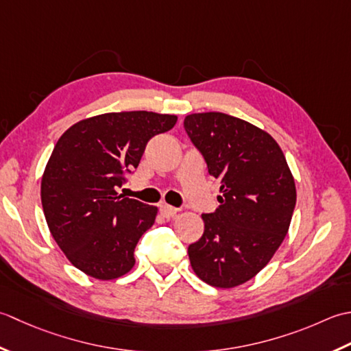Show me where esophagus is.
Instances as JSON below:
<instances>
[{
	"mask_svg": "<svg viewBox=\"0 0 351 351\" xmlns=\"http://www.w3.org/2000/svg\"><path fill=\"white\" fill-rule=\"evenodd\" d=\"M160 213L165 218H174L177 213H178V209H176V207H173V206H169V204H162L160 206Z\"/></svg>",
	"mask_w": 351,
	"mask_h": 351,
	"instance_id": "esophagus-1",
	"label": "esophagus"
}]
</instances>
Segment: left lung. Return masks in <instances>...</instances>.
I'll return each instance as SVG.
<instances>
[{
  "label": "left lung",
  "mask_w": 351,
  "mask_h": 351,
  "mask_svg": "<svg viewBox=\"0 0 351 351\" xmlns=\"http://www.w3.org/2000/svg\"><path fill=\"white\" fill-rule=\"evenodd\" d=\"M191 141L221 183L217 212L188 248L191 267L207 285L234 288L261 273L280 247L294 213V176L282 148L262 128L219 112L184 118Z\"/></svg>",
  "instance_id": "8db88e82"
}]
</instances>
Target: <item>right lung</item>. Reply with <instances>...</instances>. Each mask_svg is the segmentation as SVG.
<instances>
[{"mask_svg":"<svg viewBox=\"0 0 351 351\" xmlns=\"http://www.w3.org/2000/svg\"><path fill=\"white\" fill-rule=\"evenodd\" d=\"M176 123L167 113L112 112L78 121L57 141L42 176V207L57 245L84 274L113 280L134 267L136 244L159 209L118 188L147 142Z\"/></svg>","mask_w":351,"mask_h":351,"instance_id":"right-lung-1","label":"right lung"}]
</instances>
